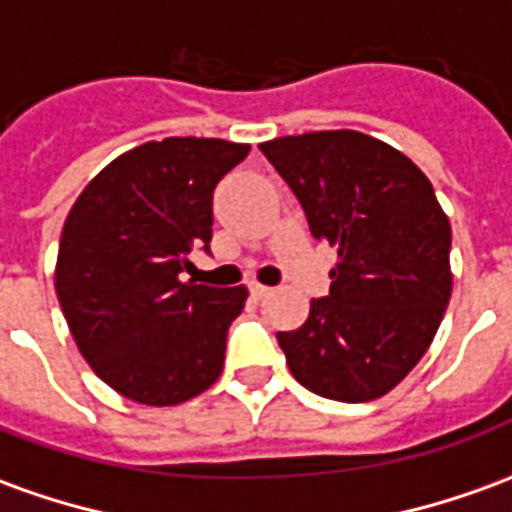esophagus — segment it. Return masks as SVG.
Returning <instances> with one entry per match:
<instances>
[{"mask_svg": "<svg viewBox=\"0 0 512 512\" xmlns=\"http://www.w3.org/2000/svg\"><path fill=\"white\" fill-rule=\"evenodd\" d=\"M249 293H252V299H266V296H271L274 293V288H268V285H260V282H252L249 285Z\"/></svg>", "mask_w": 512, "mask_h": 512, "instance_id": "esophagus-1", "label": "esophagus"}]
</instances>
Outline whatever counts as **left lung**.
Returning <instances> with one entry per match:
<instances>
[{
  "instance_id": "1",
  "label": "left lung",
  "mask_w": 512,
  "mask_h": 512,
  "mask_svg": "<svg viewBox=\"0 0 512 512\" xmlns=\"http://www.w3.org/2000/svg\"><path fill=\"white\" fill-rule=\"evenodd\" d=\"M260 150L337 249L326 299L277 332L293 378L343 403L384 397L433 343L452 293L450 219L425 172L362 131L277 136Z\"/></svg>"
}]
</instances>
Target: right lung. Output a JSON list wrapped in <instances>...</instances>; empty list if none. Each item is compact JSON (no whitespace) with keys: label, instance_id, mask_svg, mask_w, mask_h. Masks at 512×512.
Returning a JSON list of instances; mask_svg holds the SVG:
<instances>
[{"label":"right lung","instance_id":"right-lung-1","mask_svg":"<svg viewBox=\"0 0 512 512\" xmlns=\"http://www.w3.org/2000/svg\"><path fill=\"white\" fill-rule=\"evenodd\" d=\"M249 145L169 136L117 156L65 219L54 288L73 340L106 381L142 406H178L222 376L227 329L249 290L183 282L211 244L213 189Z\"/></svg>","mask_w":512,"mask_h":512}]
</instances>
